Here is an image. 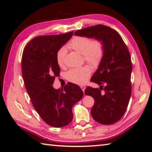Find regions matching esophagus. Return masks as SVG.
<instances>
[{
	"instance_id": "obj_1",
	"label": "esophagus",
	"mask_w": 152,
	"mask_h": 152,
	"mask_svg": "<svg viewBox=\"0 0 152 152\" xmlns=\"http://www.w3.org/2000/svg\"><path fill=\"white\" fill-rule=\"evenodd\" d=\"M80 88H81V89H82L83 92L84 93V91H85V89H86V86H80Z\"/></svg>"
}]
</instances>
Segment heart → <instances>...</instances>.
<instances>
[{
    "label": "heart",
    "instance_id": "b5f03b06",
    "mask_svg": "<svg viewBox=\"0 0 152 152\" xmlns=\"http://www.w3.org/2000/svg\"><path fill=\"white\" fill-rule=\"evenodd\" d=\"M66 47L82 54L86 62L93 66H97L104 54V48L102 41L99 40L92 41L91 38L86 37H74L67 44ZM66 53V51L64 48H61L57 51L56 61L60 66H62L64 63ZM90 75L91 69L88 66H83L70 69L66 74V78L69 81L76 84L83 85L88 81Z\"/></svg>",
    "mask_w": 152,
    "mask_h": 152
}]
</instances>
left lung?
<instances>
[{"label": "left lung", "mask_w": 152, "mask_h": 152, "mask_svg": "<svg viewBox=\"0 0 152 152\" xmlns=\"http://www.w3.org/2000/svg\"><path fill=\"white\" fill-rule=\"evenodd\" d=\"M74 34L99 40L104 45V56L91 79L101 86L88 87L85 94L95 100L91 114L96 121L103 125L115 124L124 115L131 95L133 67L129 51L118 32L106 25L84 28Z\"/></svg>", "instance_id": "8db88e82"}]
</instances>
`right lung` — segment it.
<instances>
[{
  "label": "right lung",
  "mask_w": 152,
  "mask_h": 152,
  "mask_svg": "<svg viewBox=\"0 0 152 152\" xmlns=\"http://www.w3.org/2000/svg\"><path fill=\"white\" fill-rule=\"evenodd\" d=\"M72 35L73 31L36 37L26 45L22 55V76L32 104L40 118L53 127H63L72 121V106L83 95L81 88L72 83L61 89L53 87L60 73L57 52Z\"/></svg>",
  "instance_id": "right-lung-1"
}]
</instances>
